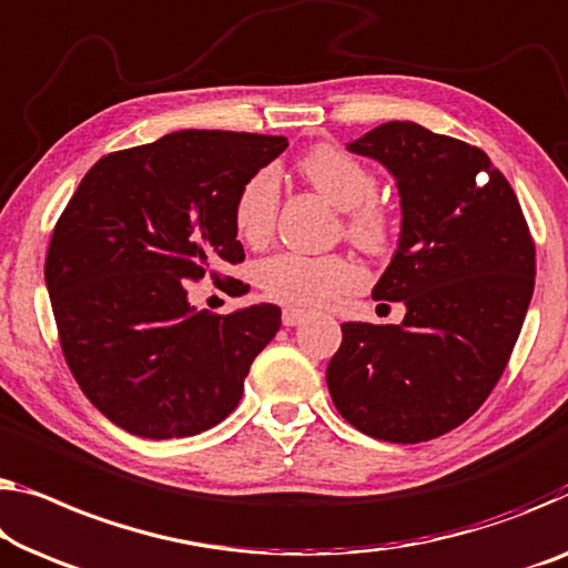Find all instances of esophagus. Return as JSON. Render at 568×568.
Listing matches in <instances>:
<instances>
[{
  "label": "esophagus",
  "mask_w": 568,
  "mask_h": 568,
  "mask_svg": "<svg viewBox=\"0 0 568 568\" xmlns=\"http://www.w3.org/2000/svg\"><path fill=\"white\" fill-rule=\"evenodd\" d=\"M301 321H306V311H298V308H285L283 311V324L285 326H298Z\"/></svg>",
  "instance_id": "obj_1"
}]
</instances>
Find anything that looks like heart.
I'll list each match as a JSON object with an SVG mask.
<instances>
[{"instance_id":"1","label":"heart","mask_w":568,"mask_h":568,"mask_svg":"<svg viewBox=\"0 0 568 568\" xmlns=\"http://www.w3.org/2000/svg\"><path fill=\"white\" fill-rule=\"evenodd\" d=\"M301 175L332 206L346 211L344 232L365 252H383L390 242L393 222L383 203L375 201L377 178L349 152L316 145L301 158ZM281 185L273 171H257L242 185L234 201V226L244 242L262 244L273 234ZM359 267L349 257L277 255L257 267V285L270 301L295 308H321L338 293L359 283Z\"/></svg>"}]
</instances>
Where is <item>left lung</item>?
Returning <instances> with one entry per match:
<instances>
[{
    "instance_id": "left-lung-1",
    "label": "left lung",
    "mask_w": 568,
    "mask_h": 568,
    "mask_svg": "<svg viewBox=\"0 0 568 568\" xmlns=\"http://www.w3.org/2000/svg\"><path fill=\"white\" fill-rule=\"evenodd\" d=\"M395 178L400 236L372 298L400 324H342L326 367L336 410L379 442L418 444L462 426L505 372L536 283V244L513 185L485 152L416 122L346 145Z\"/></svg>"
}]
</instances>
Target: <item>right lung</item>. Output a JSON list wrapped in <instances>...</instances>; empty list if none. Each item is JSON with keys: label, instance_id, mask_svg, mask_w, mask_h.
Wrapping results in <instances>:
<instances>
[{"label": "right lung", "instance_id": "add662e5", "mask_svg": "<svg viewBox=\"0 0 568 568\" xmlns=\"http://www.w3.org/2000/svg\"><path fill=\"white\" fill-rule=\"evenodd\" d=\"M285 148L270 134L171 132L101 158L68 201L45 257L50 306L75 383L120 428L196 436L242 400L281 308L219 316L189 291L244 260L236 193Z\"/></svg>", "mask_w": 568, "mask_h": 568}]
</instances>
